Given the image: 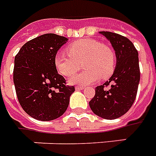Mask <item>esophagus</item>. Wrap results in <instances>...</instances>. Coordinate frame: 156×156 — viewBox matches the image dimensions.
Segmentation results:
<instances>
[{"instance_id":"esophagus-1","label":"esophagus","mask_w":156,"mask_h":156,"mask_svg":"<svg viewBox=\"0 0 156 156\" xmlns=\"http://www.w3.org/2000/svg\"><path fill=\"white\" fill-rule=\"evenodd\" d=\"M76 90H83L84 87H76Z\"/></svg>"}]
</instances>
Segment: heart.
Segmentation results:
<instances>
[{
    "instance_id": "b5f03b06",
    "label": "heart",
    "mask_w": 156,
    "mask_h": 156,
    "mask_svg": "<svg viewBox=\"0 0 156 156\" xmlns=\"http://www.w3.org/2000/svg\"><path fill=\"white\" fill-rule=\"evenodd\" d=\"M67 54L58 53L54 63L56 69L64 76H70L81 68H87L69 79V83L87 85L97 80L108 79L116 67L115 53L110 47L95 39H80L67 47Z\"/></svg>"
}]
</instances>
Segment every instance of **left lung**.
<instances>
[{
  "label": "left lung",
  "mask_w": 156,
  "mask_h": 156,
  "mask_svg": "<svg viewBox=\"0 0 156 156\" xmlns=\"http://www.w3.org/2000/svg\"><path fill=\"white\" fill-rule=\"evenodd\" d=\"M110 41L116 55L115 70L108 81L96 87L89 102L91 111L105 119H116L132 107L140 80L139 54L129 38L111 32H100ZM110 85L108 89L105 87Z\"/></svg>",
  "instance_id": "left-lung-1"
}]
</instances>
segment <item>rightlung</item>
<instances>
[{
    "label": "right lung",
    "mask_w": 156,
    "mask_h": 156,
    "mask_svg": "<svg viewBox=\"0 0 156 156\" xmlns=\"http://www.w3.org/2000/svg\"><path fill=\"white\" fill-rule=\"evenodd\" d=\"M67 37L55 34L41 35L27 42L15 57L13 81L20 105L32 118L51 121L62 116L75 87L55 68V56Z\"/></svg>",
    "instance_id": "add662e5"
}]
</instances>
